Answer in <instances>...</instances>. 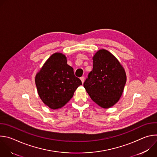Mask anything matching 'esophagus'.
Returning <instances> with one entry per match:
<instances>
[{"label": "esophagus", "instance_id": "esophagus-1", "mask_svg": "<svg viewBox=\"0 0 157 157\" xmlns=\"http://www.w3.org/2000/svg\"><path fill=\"white\" fill-rule=\"evenodd\" d=\"M81 81H82V83H83L84 82V76H82V77H81Z\"/></svg>", "mask_w": 157, "mask_h": 157}]
</instances>
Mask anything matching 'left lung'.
<instances>
[{
    "label": "left lung",
    "instance_id": "8db88e82",
    "mask_svg": "<svg viewBox=\"0 0 157 157\" xmlns=\"http://www.w3.org/2000/svg\"><path fill=\"white\" fill-rule=\"evenodd\" d=\"M93 68L83 85L91 99L103 108H109L119 100L126 82L125 72L119 61L105 50L94 56Z\"/></svg>",
    "mask_w": 157,
    "mask_h": 157
}]
</instances>
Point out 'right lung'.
Masks as SVG:
<instances>
[{"mask_svg": "<svg viewBox=\"0 0 157 157\" xmlns=\"http://www.w3.org/2000/svg\"><path fill=\"white\" fill-rule=\"evenodd\" d=\"M35 83L40 98L52 109L64 105L82 84L66 56L59 53L52 55L44 64L36 75Z\"/></svg>", "mask_w": 157, "mask_h": 157, "instance_id": "add662e5", "label": "right lung"}]
</instances>
